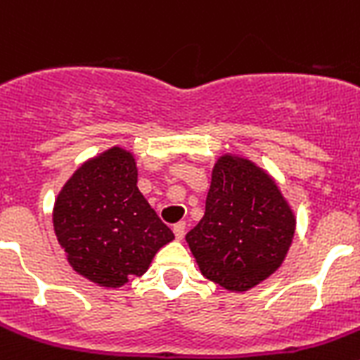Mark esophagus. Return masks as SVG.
I'll return each mask as SVG.
<instances>
[{"label":"esophagus","instance_id":"1","mask_svg":"<svg viewBox=\"0 0 360 360\" xmlns=\"http://www.w3.org/2000/svg\"><path fill=\"white\" fill-rule=\"evenodd\" d=\"M173 232L176 240H182V238L186 236V221H178V224L173 227Z\"/></svg>","mask_w":360,"mask_h":360}]
</instances>
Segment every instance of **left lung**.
Masks as SVG:
<instances>
[{
    "label": "left lung",
    "instance_id": "obj_1",
    "mask_svg": "<svg viewBox=\"0 0 360 360\" xmlns=\"http://www.w3.org/2000/svg\"><path fill=\"white\" fill-rule=\"evenodd\" d=\"M295 216L278 184L252 160L224 155L212 167L205 214L186 241L209 281L245 292L281 266Z\"/></svg>",
    "mask_w": 360,
    "mask_h": 360
}]
</instances>
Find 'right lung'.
Here are the masks:
<instances>
[{
    "instance_id": "1",
    "label": "right lung",
    "mask_w": 360,
    "mask_h": 360,
    "mask_svg": "<svg viewBox=\"0 0 360 360\" xmlns=\"http://www.w3.org/2000/svg\"><path fill=\"white\" fill-rule=\"evenodd\" d=\"M133 153L119 146L86 160L53 205V231L77 274L119 288L149 269L174 234L136 187Z\"/></svg>"
}]
</instances>
